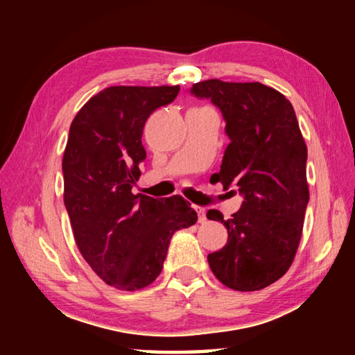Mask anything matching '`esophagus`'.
I'll return each mask as SVG.
<instances>
[{
	"label": "esophagus",
	"instance_id": "obj_1",
	"mask_svg": "<svg viewBox=\"0 0 355 355\" xmlns=\"http://www.w3.org/2000/svg\"><path fill=\"white\" fill-rule=\"evenodd\" d=\"M196 211H197V216H199V224H205V222H207V211H205V208L196 207Z\"/></svg>",
	"mask_w": 355,
	"mask_h": 355
}]
</instances>
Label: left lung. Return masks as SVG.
I'll return each instance as SVG.
<instances>
[{
    "mask_svg": "<svg viewBox=\"0 0 355 355\" xmlns=\"http://www.w3.org/2000/svg\"><path fill=\"white\" fill-rule=\"evenodd\" d=\"M191 94L211 100L230 139L216 182L236 186L241 208L224 220L227 244L208 255L213 274L236 291H257L279 280L296 255L309 203L307 146L293 105L261 83L207 80Z\"/></svg>",
    "mask_w": 355,
    "mask_h": 355,
    "instance_id": "1",
    "label": "left lung"
}]
</instances>
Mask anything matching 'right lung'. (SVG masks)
<instances>
[{
	"label": "right lung",
	"instance_id": "add662e5",
	"mask_svg": "<svg viewBox=\"0 0 355 355\" xmlns=\"http://www.w3.org/2000/svg\"><path fill=\"white\" fill-rule=\"evenodd\" d=\"M180 86H112L87 101L70 125L62 158L64 203L78 249L98 277L136 291L161 274L171 238L197 222L183 197L133 194L146 159L142 130Z\"/></svg>",
	"mask_w": 355,
	"mask_h": 355
}]
</instances>
